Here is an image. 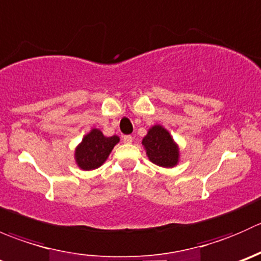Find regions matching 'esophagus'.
<instances>
[{"label": "esophagus", "instance_id": "obj_1", "mask_svg": "<svg viewBox=\"0 0 261 261\" xmlns=\"http://www.w3.org/2000/svg\"><path fill=\"white\" fill-rule=\"evenodd\" d=\"M122 140H123V143H125V144H131V143H133V136L125 135V136H123Z\"/></svg>", "mask_w": 261, "mask_h": 261}]
</instances>
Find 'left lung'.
Wrapping results in <instances>:
<instances>
[{
  "mask_svg": "<svg viewBox=\"0 0 261 261\" xmlns=\"http://www.w3.org/2000/svg\"><path fill=\"white\" fill-rule=\"evenodd\" d=\"M146 155L150 162L159 167L172 168L177 165L179 159L178 145L173 141L170 134L163 126L155 125L149 130L147 135L143 139Z\"/></svg>",
  "mask_w": 261,
  "mask_h": 261,
  "instance_id": "obj_1",
  "label": "left lung"
}]
</instances>
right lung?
I'll use <instances>...</instances> for the list:
<instances>
[{
    "instance_id": "obj_1",
    "label": "right lung",
    "mask_w": 261,
    "mask_h": 261,
    "mask_svg": "<svg viewBox=\"0 0 261 261\" xmlns=\"http://www.w3.org/2000/svg\"><path fill=\"white\" fill-rule=\"evenodd\" d=\"M118 141V136L106 138L97 128L91 130V133L84 136L80 146L75 150L78 167L83 170H92L101 167Z\"/></svg>"
}]
</instances>
